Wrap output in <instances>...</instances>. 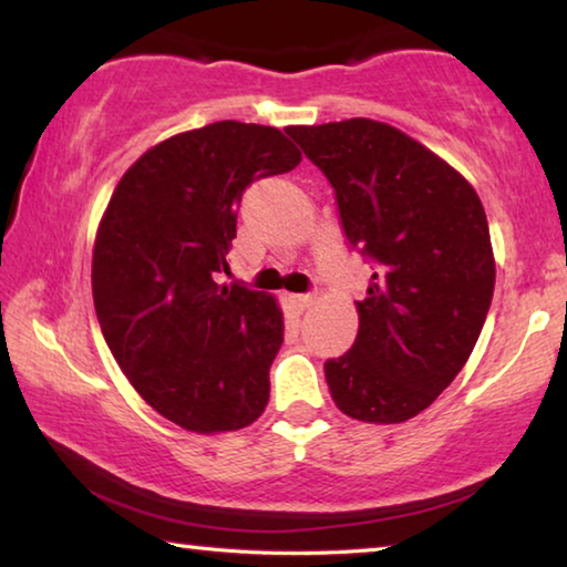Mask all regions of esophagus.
I'll return each mask as SVG.
<instances>
[{"mask_svg": "<svg viewBox=\"0 0 567 567\" xmlns=\"http://www.w3.org/2000/svg\"><path fill=\"white\" fill-rule=\"evenodd\" d=\"M289 301L293 303L296 309L303 311V309H309V307H311L313 296H311V293H291V296H289Z\"/></svg>", "mask_w": 567, "mask_h": 567, "instance_id": "34e87169", "label": "esophagus"}]
</instances>
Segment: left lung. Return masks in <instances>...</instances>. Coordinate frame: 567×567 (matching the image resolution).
Returning a JSON list of instances; mask_svg holds the SVG:
<instances>
[{"label":"left lung","mask_w":567,"mask_h":567,"mask_svg":"<svg viewBox=\"0 0 567 567\" xmlns=\"http://www.w3.org/2000/svg\"><path fill=\"white\" fill-rule=\"evenodd\" d=\"M334 187L352 248L374 264L350 352L324 362L344 415L403 423L464 368L494 293L476 189L415 138L372 118L286 128Z\"/></svg>","instance_id":"left-lung-1"}]
</instances>
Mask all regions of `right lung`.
<instances>
[{
    "label": "right lung",
    "instance_id": "1",
    "mask_svg": "<svg viewBox=\"0 0 567 567\" xmlns=\"http://www.w3.org/2000/svg\"><path fill=\"white\" fill-rule=\"evenodd\" d=\"M299 162L274 126L215 121L138 156L101 217L91 271L101 332L136 393L185 431H238L266 411L281 307L215 276L228 271L246 187Z\"/></svg>",
    "mask_w": 567,
    "mask_h": 567
}]
</instances>
